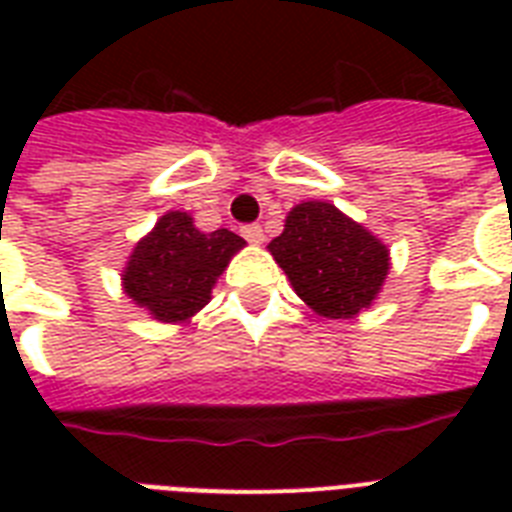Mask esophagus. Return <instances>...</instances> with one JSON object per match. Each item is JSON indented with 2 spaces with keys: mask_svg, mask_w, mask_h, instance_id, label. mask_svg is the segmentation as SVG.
Segmentation results:
<instances>
[{
  "mask_svg": "<svg viewBox=\"0 0 512 512\" xmlns=\"http://www.w3.org/2000/svg\"><path fill=\"white\" fill-rule=\"evenodd\" d=\"M241 236H244L249 244H255V247L265 241V233H263V228H260V225H244V228H241Z\"/></svg>",
  "mask_w": 512,
  "mask_h": 512,
  "instance_id": "34e87169",
  "label": "esophagus"
}]
</instances>
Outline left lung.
<instances>
[{"mask_svg": "<svg viewBox=\"0 0 512 512\" xmlns=\"http://www.w3.org/2000/svg\"><path fill=\"white\" fill-rule=\"evenodd\" d=\"M273 260L313 313L353 319L377 300L390 271V249L329 201H303L287 212L268 244Z\"/></svg>", "mask_w": 512, "mask_h": 512, "instance_id": "left-lung-1", "label": "left lung"}]
</instances>
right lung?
I'll return each mask as SVG.
<instances>
[{
    "instance_id": "1",
    "label": "right lung",
    "mask_w": 512,
    "mask_h": 512,
    "mask_svg": "<svg viewBox=\"0 0 512 512\" xmlns=\"http://www.w3.org/2000/svg\"><path fill=\"white\" fill-rule=\"evenodd\" d=\"M247 241L228 228L199 231L191 212H164L132 247L122 289L162 324H185L212 300V289Z\"/></svg>"
}]
</instances>
